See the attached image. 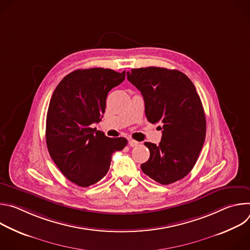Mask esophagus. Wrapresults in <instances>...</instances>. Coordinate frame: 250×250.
<instances>
[{
	"mask_svg": "<svg viewBox=\"0 0 250 250\" xmlns=\"http://www.w3.org/2000/svg\"><path fill=\"white\" fill-rule=\"evenodd\" d=\"M138 144H139L138 141H136V140H134V139H132V138H129V139H128V145H129V146H131V147H134V146H138Z\"/></svg>",
	"mask_w": 250,
	"mask_h": 250,
	"instance_id": "obj_1",
	"label": "esophagus"
}]
</instances>
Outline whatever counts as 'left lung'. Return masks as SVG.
Wrapping results in <instances>:
<instances>
[{"label": "left lung", "mask_w": 250, "mask_h": 250, "mask_svg": "<svg viewBox=\"0 0 250 250\" xmlns=\"http://www.w3.org/2000/svg\"><path fill=\"white\" fill-rule=\"evenodd\" d=\"M126 76L145 99L148 122L162 125L159 146L145 142L150 156L141 170L162 185L183 179L206 137L205 112L194 84L180 71L160 67L131 69Z\"/></svg>", "instance_id": "1"}]
</instances>
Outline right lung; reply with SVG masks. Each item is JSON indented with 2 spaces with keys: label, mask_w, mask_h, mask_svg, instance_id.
Returning <instances> with one entry per match:
<instances>
[{
  "label": "right lung",
  "mask_w": 250,
  "mask_h": 250,
  "mask_svg": "<svg viewBox=\"0 0 250 250\" xmlns=\"http://www.w3.org/2000/svg\"><path fill=\"white\" fill-rule=\"evenodd\" d=\"M125 77L112 69H79L65 76L54 90L46 117L48 152L68 180L80 187L99 182L108 173L112 155L127 144L92 127L105 109L108 93Z\"/></svg>",
  "instance_id": "obj_1"
}]
</instances>
